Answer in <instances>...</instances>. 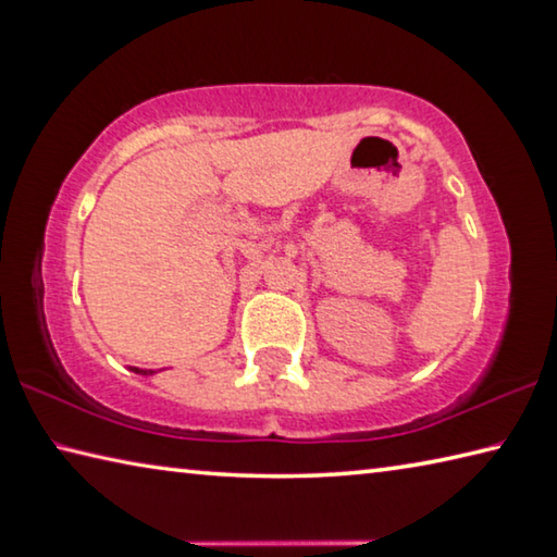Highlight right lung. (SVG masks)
<instances>
[{
	"label": "right lung",
	"mask_w": 557,
	"mask_h": 557,
	"mask_svg": "<svg viewBox=\"0 0 557 557\" xmlns=\"http://www.w3.org/2000/svg\"><path fill=\"white\" fill-rule=\"evenodd\" d=\"M131 372H134V374H140V376H151V374H156L153 369H138V367H131Z\"/></svg>",
	"instance_id": "obj_1"
}]
</instances>
